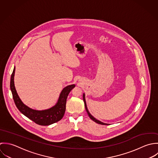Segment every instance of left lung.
Instances as JSON below:
<instances>
[{"label": "left lung", "mask_w": 158, "mask_h": 158, "mask_svg": "<svg viewBox=\"0 0 158 158\" xmlns=\"http://www.w3.org/2000/svg\"><path fill=\"white\" fill-rule=\"evenodd\" d=\"M83 100H84V104H85V107L86 111H87V114H88L89 117L90 118V119H92L94 122H95L98 123V124H100V125H109V124H107V123H103V122H101V121L97 120L96 118H95V117H94L93 115H91V114L89 112V110H88V109H87V104H86V101H85V94H83Z\"/></svg>", "instance_id": "8db88e82"}]
</instances>
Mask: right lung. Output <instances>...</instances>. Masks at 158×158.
Wrapping results in <instances>:
<instances>
[{
    "mask_svg": "<svg viewBox=\"0 0 158 158\" xmlns=\"http://www.w3.org/2000/svg\"><path fill=\"white\" fill-rule=\"evenodd\" d=\"M15 72V66L11 76L10 89L15 103L18 110L35 123L41 126H48L60 121L64 114L68 95L76 85L73 84L63 88L56 104L54 106L45 110H35L24 104L18 95L14 82Z\"/></svg>",
    "mask_w": 158,
    "mask_h": 158,
    "instance_id": "1",
    "label": "right lung"
}]
</instances>
